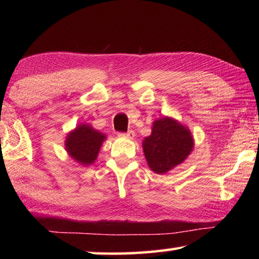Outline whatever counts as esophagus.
I'll use <instances>...</instances> for the list:
<instances>
[{
  "label": "esophagus",
  "instance_id": "obj_1",
  "mask_svg": "<svg viewBox=\"0 0 259 259\" xmlns=\"http://www.w3.org/2000/svg\"><path fill=\"white\" fill-rule=\"evenodd\" d=\"M119 137H126V138H134L135 137V131L129 130L128 133H119Z\"/></svg>",
  "mask_w": 259,
  "mask_h": 259
}]
</instances>
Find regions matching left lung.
Instances as JSON below:
<instances>
[{"instance_id":"obj_1","label":"left lung","mask_w":259,"mask_h":259,"mask_svg":"<svg viewBox=\"0 0 259 259\" xmlns=\"http://www.w3.org/2000/svg\"><path fill=\"white\" fill-rule=\"evenodd\" d=\"M147 164L156 174H165L186 159L193 148L190 130L170 117L156 120L151 136L143 143Z\"/></svg>"}]
</instances>
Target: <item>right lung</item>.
<instances>
[{"instance_id": "add662e5", "label": "right lung", "mask_w": 259, "mask_h": 259, "mask_svg": "<svg viewBox=\"0 0 259 259\" xmlns=\"http://www.w3.org/2000/svg\"><path fill=\"white\" fill-rule=\"evenodd\" d=\"M105 135L88 124H80L67 136L66 150L74 160L83 165L91 164L97 159Z\"/></svg>"}]
</instances>
